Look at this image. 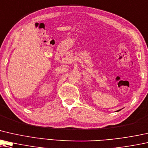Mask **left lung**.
<instances>
[{"label":"left lung","mask_w":148,"mask_h":148,"mask_svg":"<svg viewBox=\"0 0 148 148\" xmlns=\"http://www.w3.org/2000/svg\"><path fill=\"white\" fill-rule=\"evenodd\" d=\"M120 111V110H117V111Z\"/></svg>","instance_id":"1"}]
</instances>
